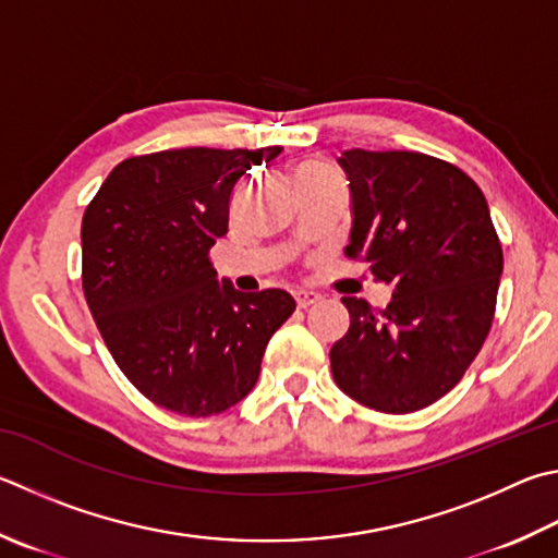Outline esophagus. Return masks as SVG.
Masks as SVG:
<instances>
[{"instance_id":"34e87169","label":"esophagus","mask_w":558,"mask_h":558,"mask_svg":"<svg viewBox=\"0 0 558 558\" xmlns=\"http://www.w3.org/2000/svg\"><path fill=\"white\" fill-rule=\"evenodd\" d=\"M322 298L317 295V292H305V290H300L298 295H295V302H298V307L300 310H307V307H312V305H317Z\"/></svg>"}]
</instances>
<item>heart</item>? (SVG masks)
<instances>
[{"label": "heart", "mask_w": 558, "mask_h": 558, "mask_svg": "<svg viewBox=\"0 0 558 558\" xmlns=\"http://www.w3.org/2000/svg\"><path fill=\"white\" fill-rule=\"evenodd\" d=\"M322 173H327L322 166H305L300 170V175H322Z\"/></svg>", "instance_id": "b5f03b06"}]
</instances>
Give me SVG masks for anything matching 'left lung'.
<instances>
[{"label": "left lung", "instance_id": "8db88e82", "mask_svg": "<svg viewBox=\"0 0 558 558\" xmlns=\"http://www.w3.org/2000/svg\"><path fill=\"white\" fill-rule=\"evenodd\" d=\"M351 234L343 248L392 288L385 310L341 298L349 331L329 351L339 388L404 414L444 398L488 337L502 248L481 187L412 150H343Z\"/></svg>", "mask_w": 558, "mask_h": 558}]
</instances>
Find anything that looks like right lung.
I'll use <instances>...</instances> for the list:
<instances>
[{
	"label": "right lung",
	"mask_w": 558,
	"mask_h": 558,
	"mask_svg": "<svg viewBox=\"0 0 558 558\" xmlns=\"http://www.w3.org/2000/svg\"><path fill=\"white\" fill-rule=\"evenodd\" d=\"M258 150L178 148L126 158L83 217V290L121 373L158 408L209 417L258 380L263 353L292 312L290 292L217 280L209 248Z\"/></svg>",
	"instance_id": "add662e5"
}]
</instances>
